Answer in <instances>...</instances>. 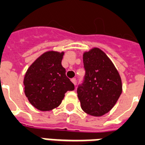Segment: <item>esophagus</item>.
<instances>
[{
	"instance_id": "1",
	"label": "esophagus",
	"mask_w": 145,
	"mask_h": 145,
	"mask_svg": "<svg viewBox=\"0 0 145 145\" xmlns=\"http://www.w3.org/2000/svg\"><path fill=\"white\" fill-rule=\"evenodd\" d=\"M71 81H72V83H73V84L76 86V79H75V78H73V79H71Z\"/></svg>"
}]
</instances>
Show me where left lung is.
<instances>
[{
  "label": "left lung",
  "mask_w": 145,
  "mask_h": 145,
  "mask_svg": "<svg viewBox=\"0 0 145 145\" xmlns=\"http://www.w3.org/2000/svg\"><path fill=\"white\" fill-rule=\"evenodd\" d=\"M84 81L77 88L82 109L102 116L112 109L122 92L121 79L113 63L102 50L92 48L83 53Z\"/></svg>",
  "instance_id": "1"
}]
</instances>
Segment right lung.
Masks as SVG:
<instances>
[{
    "instance_id": "obj_1",
    "label": "right lung",
    "mask_w": 145,
    "mask_h": 145,
    "mask_svg": "<svg viewBox=\"0 0 145 145\" xmlns=\"http://www.w3.org/2000/svg\"><path fill=\"white\" fill-rule=\"evenodd\" d=\"M64 52L47 51L27 69L24 79V92L30 104L40 111L58 107L67 91L75 89L62 66Z\"/></svg>"
}]
</instances>
